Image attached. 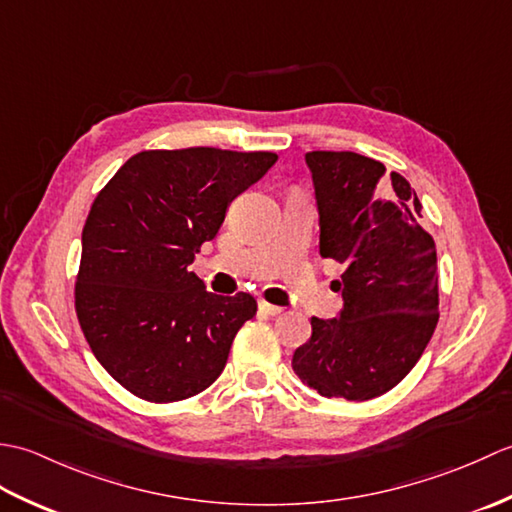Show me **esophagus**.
<instances>
[{"instance_id":"1","label":"esophagus","mask_w":512,"mask_h":512,"mask_svg":"<svg viewBox=\"0 0 512 512\" xmlns=\"http://www.w3.org/2000/svg\"><path fill=\"white\" fill-rule=\"evenodd\" d=\"M259 310L268 314V317H277V314L281 312L279 306H273V303H268V301H259Z\"/></svg>"}]
</instances>
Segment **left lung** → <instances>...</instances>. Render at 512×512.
<instances>
[{"label":"left lung","instance_id":"obj_1","mask_svg":"<svg viewBox=\"0 0 512 512\" xmlns=\"http://www.w3.org/2000/svg\"><path fill=\"white\" fill-rule=\"evenodd\" d=\"M319 253L345 266L339 317H312L292 369L321 396L369 400L418 363L438 325V257L411 184L354 151H310Z\"/></svg>","mask_w":512,"mask_h":512}]
</instances>
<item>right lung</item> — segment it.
<instances>
[{"mask_svg": "<svg viewBox=\"0 0 512 512\" xmlns=\"http://www.w3.org/2000/svg\"><path fill=\"white\" fill-rule=\"evenodd\" d=\"M275 162L270 151H140L96 195L81 237L76 314L94 356L134 396L176 402L222 374L257 301L206 292L189 266L228 204Z\"/></svg>", "mask_w": 512, "mask_h": 512, "instance_id": "1", "label": "right lung"}]
</instances>
